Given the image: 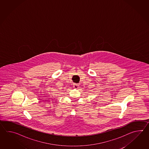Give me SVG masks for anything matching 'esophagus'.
<instances>
[{"label":"esophagus","mask_w":149,"mask_h":149,"mask_svg":"<svg viewBox=\"0 0 149 149\" xmlns=\"http://www.w3.org/2000/svg\"><path fill=\"white\" fill-rule=\"evenodd\" d=\"M78 84H73V87L74 88H78Z\"/></svg>","instance_id":"esophagus-1"}]
</instances>
